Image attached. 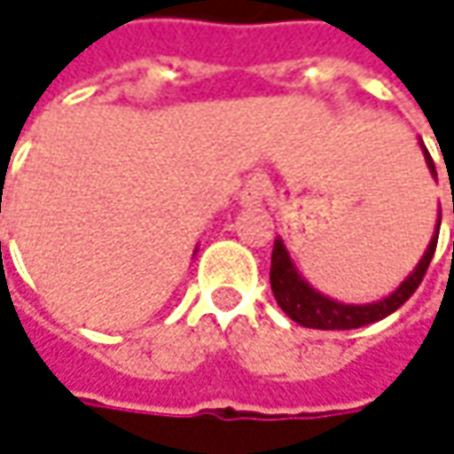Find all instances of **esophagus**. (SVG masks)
I'll use <instances>...</instances> for the list:
<instances>
[{
	"label": "esophagus",
	"mask_w": 454,
	"mask_h": 454,
	"mask_svg": "<svg viewBox=\"0 0 454 454\" xmlns=\"http://www.w3.org/2000/svg\"><path fill=\"white\" fill-rule=\"evenodd\" d=\"M268 196V178L261 174H253L246 178V184L240 188L239 203L240 206H261Z\"/></svg>",
	"instance_id": "obj_1"
}]
</instances>
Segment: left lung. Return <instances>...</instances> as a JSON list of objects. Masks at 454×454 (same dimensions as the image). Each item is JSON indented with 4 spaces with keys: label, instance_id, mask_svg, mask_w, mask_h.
Listing matches in <instances>:
<instances>
[{
    "label": "left lung",
    "instance_id": "obj_1",
    "mask_svg": "<svg viewBox=\"0 0 454 454\" xmlns=\"http://www.w3.org/2000/svg\"><path fill=\"white\" fill-rule=\"evenodd\" d=\"M420 149L425 153V163L430 168L433 178H437L434 171L433 156L427 153L425 144L420 141ZM454 211V208H452ZM440 221H442V211H437V223H434V233L430 239L427 251L422 253L420 263L412 268L408 278L397 286L390 295H385L375 303H340L325 293L316 291L308 280L298 273V268L293 263L291 253L286 248L283 239H276L273 243V255H270V288L276 295V303L286 316L295 320L303 328H316V331H353V328H363L370 323H378L390 313H395L400 305L408 301L412 293L418 291L425 270L430 266L434 255V246H437V236H440Z\"/></svg>",
    "mask_w": 454,
    "mask_h": 454
}]
</instances>
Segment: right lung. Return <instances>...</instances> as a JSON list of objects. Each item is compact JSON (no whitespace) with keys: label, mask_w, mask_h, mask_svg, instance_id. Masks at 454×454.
<instances>
[{"label":"right lung","mask_w":454,"mask_h":454,"mask_svg":"<svg viewBox=\"0 0 454 454\" xmlns=\"http://www.w3.org/2000/svg\"><path fill=\"white\" fill-rule=\"evenodd\" d=\"M196 251H199V248H196ZM196 251H193V253H196Z\"/></svg>","instance_id":"1"}]
</instances>
